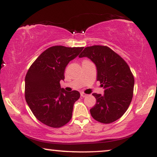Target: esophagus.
<instances>
[{
    "label": "esophagus",
    "mask_w": 157,
    "mask_h": 157,
    "mask_svg": "<svg viewBox=\"0 0 157 157\" xmlns=\"http://www.w3.org/2000/svg\"><path fill=\"white\" fill-rule=\"evenodd\" d=\"M87 96V94H84V93H83V92H81V97H86V96Z\"/></svg>",
    "instance_id": "34e87169"
}]
</instances>
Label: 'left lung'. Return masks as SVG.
Returning a JSON list of instances; mask_svg holds the SVG:
<instances>
[{"mask_svg":"<svg viewBox=\"0 0 157 157\" xmlns=\"http://www.w3.org/2000/svg\"><path fill=\"white\" fill-rule=\"evenodd\" d=\"M79 57H88L96 64L97 81L104 94H93L96 103L90 109L91 117L103 124L121 118L127 110L134 94V77L127 63L106 46L86 47Z\"/></svg>","mask_w":157,"mask_h":157,"instance_id":"1","label":"left lung"}]
</instances>
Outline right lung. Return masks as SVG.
Wrapping results in <instances>:
<instances>
[{
  "label": "right lung",
  "mask_w": 157,
  "mask_h": 157,
  "mask_svg": "<svg viewBox=\"0 0 157 157\" xmlns=\"http://www.w3.org/2000/svg\"><path fill=\"white\" fill-rule=\"evenodd\" d=\"M83 47L54 46L44 51L32 63L25 78V98L38 121L53 128L66 125L72 117L77 91L61 89L64 71Z\"/></svg>",
  "instance_id": "obj_1"
}]
</instances>
